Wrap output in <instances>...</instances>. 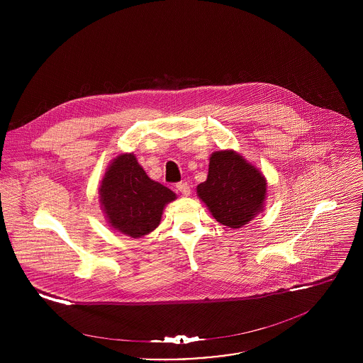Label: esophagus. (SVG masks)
I'll list each match as a JSON object with an SVG mask.
<instances>
[{"label": "esophagus", "mask_w": 363, "mask_h": 363, "mask_svg": "<svg viewBox=\"0 0 363 363\" xmlns=\"http://www.w3.org/2000/svg\"><path fill=\"white\" fill-rule=\"evenodd\" d=\"M176 189H177V191H180V193H182L183 196H186V197H189V196H190V193H191L190 186H189L186 182L177 183V184H176Z\"/></svg>", "instance_id": "esophagus-1"}]
</instances>
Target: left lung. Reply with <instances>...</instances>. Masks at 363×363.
Wrapping results in <instances>:
<instances>
[{"mask_svg": "<svg viewBox=\"0 0 363 363\" xmlns=\"http://www.w3.org/2000/svg\"><path fill=\"white\" fill-rule=\"evenodd\" d=\"M207 180L197 196L222 225L239 229L264 211L267 179L259 169L233 150L209 156Z\"/></svg>", "mask_w": 363, "mask_h": 363, "instance_id": "left-lung-1", "label": "left lung"}]
</instances>
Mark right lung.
I'll return each instance as SVG.
<instances>
[{
  "label": "right lung",
  "mask_w": 363,
  "mask_h": 363,
  "mask_svg": "<svg viewBox=\"0 0 363 363\" xmlns=\"http://www.w3.org/2000/svg\"><path fill=\"white\" fill-rule=\"evenodd\" d=\"M176 194L150 179L134 154L116 156L104 172L99 201L108 225L125 236L143 238L160 223Z\"/></svg>",
  "instance_id": "add662e5"
}]
</instances>
